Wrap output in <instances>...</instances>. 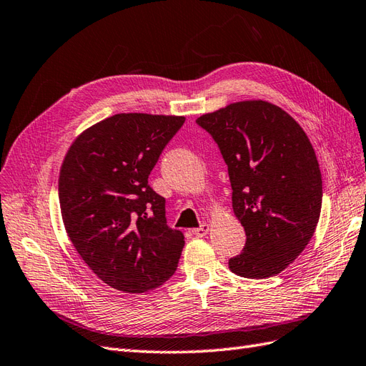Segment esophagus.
<instances>
[{
    "instance_id": "34e87169",
    "label": "esophagus",
    "mask_w": 366,
    "mask_h": 366,
    "mask_svg": "<svg viewBox=\"0 0 366 366\" xmlns=\"http://www.w3.org/2000/svg\"><path fill=\"white\" fill-rule=\"evenodd\" d=\"M208 231H209V225H208V224H203V225L199 227V228H194V229H192V234H194L195 237H203V236L208 234Z\"/></svg>"
}]
</instances>
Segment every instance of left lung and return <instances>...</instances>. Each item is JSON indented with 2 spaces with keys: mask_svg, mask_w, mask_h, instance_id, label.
I'll return each mask as SVG.
<instances>
[{
  "mask_svg": "<svg viewBox=\"0 0 366 366\" xmlns=\"http://www.w3.org/2000/svg\"><path fill=\"white\" fill-rule=\"evenodd\" d=\"M228 166L233 211L245 247L228 261L244 278L281 273L305 250L322 211V172L306 132L265 101H242L202 114Z\"/></svg>",
  "mask_w": 366,
  "mask_h": 366,
  "instance_id": "obj_1",
  "label": "left lung"
}]
</instances>
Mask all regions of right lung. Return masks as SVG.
Instances as JSON below:
<instances>
[{
    "instance_id": "add662e5",
    "label": "right lung",
    "mask_w": 366,
    "mask_h": 366,
    "mask_svg": "<svg viewBox=\"0 0 366 366\" xmlns=\"http://www.w3.org/2000/svg\"><path fill=\"white\" fill-rule=\"evenodd\" d=\"M184 116L119 113L84 130L59 177L61 219L74 248L110 287L144 293L177 270L182 231L166 224V200L149 186Z\"/></svg>"
}]
</instances>
